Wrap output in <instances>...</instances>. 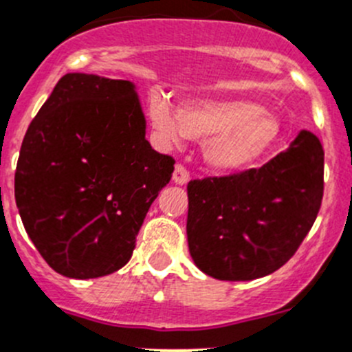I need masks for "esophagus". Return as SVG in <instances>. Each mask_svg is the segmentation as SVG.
Returning a JSON list of instances; mask_svg holds the SVG:
<instances>
[{
	"label": "esophagus",
	"instance_id": "esophagus-1",
	"mask_svg": "<svg viewBox=\"0 0 352 352\" xmlns=\"http://www.w3.org/2000/svg\"><path fill=\"white\" fill-rule=\"evenodd\" d=\"M189 172H187L186 166L182 165H177L175 170H173V175H172V180L173 184H177V186H184V184L189 182Z\"/></svg>",
	"mask_w": 352,
	"mask_h": 352
}]
</instances>
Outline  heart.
Instances as JSON below:
<instances>
[{
  "mask_svg": "<svg viewBox=\"0 0 352 352\" xmlns=\"http://www.w3.org/2000/svg\"><path fill=\"white\" fill-rule=\"evenodd\" d=\"M154 139L172 147L186 137L203 140L206 165L217 172H236L264 157L281 142L285 126L280 116L252 98H195L179 113L163 98L149 111Z\"/></svg>",
  "mask_w": 352,
  "mask_h": 352,
  "instance_id": "b5f03b06",
  "label": "heart"
}]
</instances>
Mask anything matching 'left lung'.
I'll list each match as a JSON object with an SVG mask.
<instances>
[{"instance_id": "left-lung-1", "label": "left lung", "mask_w": 352, "mask_h": 352, "mask_svg": "<svg viewBox=\"0 0 352 352\" xmlns=\"http://www.w3.org/2000/svg\"><path fill=\"white\" fill-rule=\"evenodd\" d=\"M324 153L302 130L261 168L187 184V243L195 264L222 281H250L287 264L323 199Z\"/></svg>"}]
</instances>
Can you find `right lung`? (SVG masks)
Here are the masks:
<instances>
[{
  "mask_svg": "<svg viewBox=\"0 0 352 352\" xmlns=\"http://www.w3.org/2000/svg\"><path fill=\"white\" fill-rule=\"evenodd\" d=\"M173 163L146 140L135 85L69 72L22 140L15 201L25 232L58 274H111L130 261Z\"/></svg>",
  "mask_w": 352,
  "mask_h": 352,
  "instance_id": "obj_1",
  "label": "right lung"
}]
</instances>
